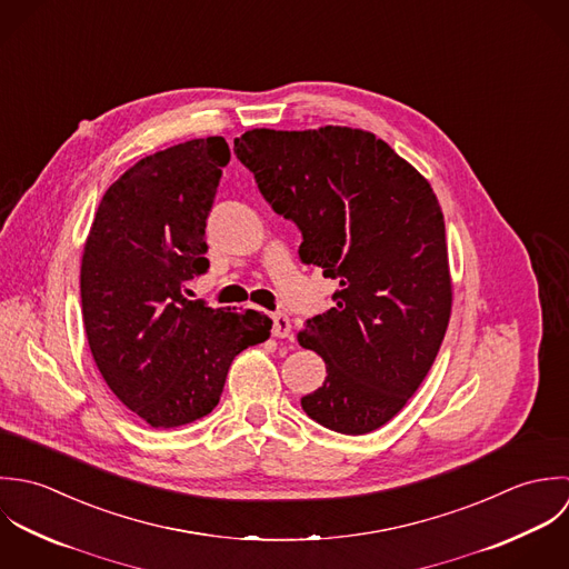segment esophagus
Segmentation results:
<instances>
[{
  "label": "esophagus",
  "instance_id": "esophagus-1",
  "mask_svg": "<svg viewBox=\"0 0 569 569\" xmlns=\"http://www.w3.org/2000/svg\"><path fill=\"white\" fill-rule=\"evenodd\" d=\"M290 332H292L290 319H288L283 312L272 315V337H277V339H288Z\"/></svg>",
  "mask_w": 569,
  "mask_h": 569
}]
</instances>
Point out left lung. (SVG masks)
Here are the masks:
<instances>
[{
  "mask_svg": "<svg viewBox=\"0 0 569 569\" xmlns=\"http://www.w3.org/2000/svg\"><path fill=\"white\" fill-rule=\"evenodd\" d=\"M232 151L272 211L301 230V263L339 281L335 308L299 332L328 371L301 398L303 411L342 436L376 431L422 385L451 317L445 216L431 184L362 129H252Z\"/></svg>",
  "mask_w": 569,
  "mask_h": 569,
  "instance_id": "1",
  "label": "left lung"
}]
</instances>
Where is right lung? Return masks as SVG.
<instances>
[{
	"instance_id": "1",
	"label": "right lung",
	"mask_w": 569,
	"mask_h": 569,
	"mask_svg": "<svg viewBox=\"0 0 569 569\" xmlns=\"http://www.w3.org/2000/svg\"><path fill=\"white\" fill-rule=\"evenodd\" d=\"M230 149L198 138L142 158L106 191L81 263V308L94 362L116 398L153 429L211 413L232 358L272 321L187 299L209 270L204 228Z\"/></svg>"
}]
</instances>
